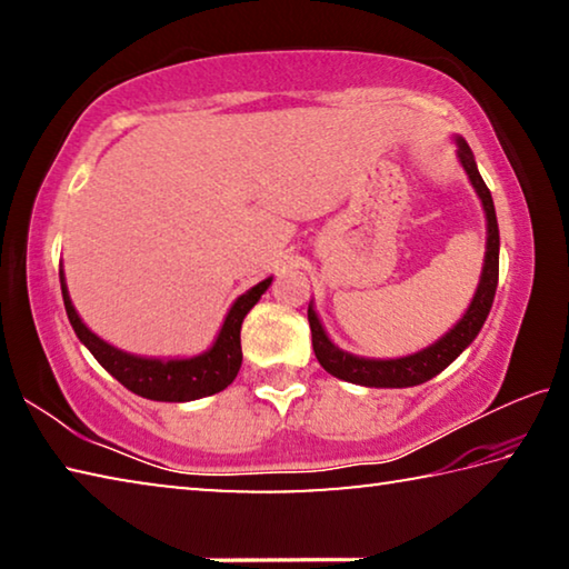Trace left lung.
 <instances>
[{"instance_id": "obj_1", "label": "left lung", "mask_w": 569, "mask_h": 569, "mask_svg": "<svg viewBox=\"0 0 569 569\" xmlns=\"http://www.w3.org/2000/svg\"><path fill=\"white\" fill-rule=\"evenodd\" d=\"M459 160L465 166L471 186L479 192L481 206L487 213V256H485V271H481V281L471 301L469 311L461 316V321L451 329L445 339H439L435 346L423 349L407 359H393V361H373V359H359L351 356L329 341L321 321L316 319V311L308 306V323H311L313 336V353L326 371L336 379L361 383V387H383V389H403V387H417L429 379H435L439 371H445L447 366L457 359V356L467 349V346L477 339L481 326H485L489 308H492L497 281H499V226L497 213L492 203V192H489L487 182L481 180L475 156L465 140H459Z\"/></svg>"}]
</instances>
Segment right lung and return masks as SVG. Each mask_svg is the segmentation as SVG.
<instances>
[{
    "instance_id": "right-lung-1",
    "label": "right lung",
    "mask_w": 569,
    "mask_h": 569,
    "mask_svg": "<svg viewBox=\"0 0 569 569\" xmlns=\"http://www.w3.org/2000/svg\"><path fill=\"white\" fill-rule=\"evenodd\" d=\"M60 283L67 319H70L77 339L88 346L94 359L102 363V369H108L124 389L152 401H192L223 391L238 377L240 361H243V351H240V323H243L250 308L258 303V298L266 293V288L271 286V278H266V281L253 286L248 293L238 298L226 316V323L218 333L213 349L206 351L203 356H196V359L172 361L140 359V356L118 351L114 346L98 339L80 321V316H77L70 296H67L62 271Z\"/></svg>"
}]
</instances>
